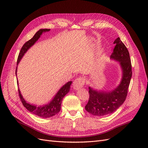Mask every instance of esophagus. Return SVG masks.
<instances>
[{
    "instance_id": "obj_1",
    "label": "esophagus",
    "mask_w": 148,
    "mask_h": 148,
    "mask_svg": "<svg viewBox=\"0 0 148 148\" xmlns=\"http://www.w3.org/2000/svg\"><path fill=\"white\" fill-rule=\"evenodd\" d=\"M84 79L83 78H77V79H75L74 80V82H73V89H76V90H78V89L82 88L84 86Z\"/></svg>"
}]
</instances>
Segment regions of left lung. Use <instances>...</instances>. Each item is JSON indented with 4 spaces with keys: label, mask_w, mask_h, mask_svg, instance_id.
Masks as SVG:
<instances>
[{
    "label": "left lung",
    "mask_w": 148,
    "mask_h": 148,
    "mask_svg": "<svg viewBox=\"0 0 148 148\" xmlns=\"http://www.w3.org/2000/svg\"><path fill=\"white\" fill-rule=\"evenodd\" d=\"M115 46L110 58L118 61L122 70V78L119 86L110 91H97L89 87V98L85 109L93 115L104 116L119 109L126 99L132 76L129 52L120 38L116 39Z\"/></svg>",
    "instance_id": "obj_1"
}]
</instances>
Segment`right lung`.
Returning a JSON list of instances; mask_svg holds the SVG:
<instances>
[{
    "instance_id": "right-lung-1",
    "label": "right lung",
    "mask_w": 148,
    "mask_h": 148,
    "mask_svg": "<svg viewBox=\"0 0 148 148\" xmlns=\"http://www.w3.org/2000/svg\"><path fill=\"white\" fill-rule=\"evenodd\" d=\"M50 31V29H39L38 32H36V33L34 35V36L32 38L24 44V45L21 49L18 57L17 65L19 64L21 58L23 57L26 51H27L31 46L34 45V43L38 41V39L41 36V35L42 34V33L46 32V31ZM16 70L17 67L16 69ZM71 83H72V82H69L65 85H64V86L59 89V91L57 92L55 97H53V99L50 102V103H48L47 104L44 106L38 107L35 105L30 104L29 103L26 102V101L23 99V96L21 95L20 89H18L19 96L22 104H23L24 107H26V109L29 110L30 112L36 115L38 117H40L45 119L49 118L56 115L60 112L62 99H63L64 97L66 95V94L69 92Z\"/></svg>"
}]
</instances>
